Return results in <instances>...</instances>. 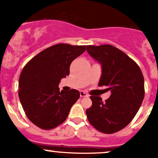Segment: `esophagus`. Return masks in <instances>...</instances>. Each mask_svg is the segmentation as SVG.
<instances>
[{
	"label": "esophagus",
	"instance_id": "1",
	"mask_svg": "<svg viewBox=\"0 0 158 158\" xmlns=\"http://www.w3.org/2000/svg\"><path fill=\"white\" fill-rule=\"evenodd\" d=\"M80 96H81V97H88V96H89V95H88L86 93H85V92L81 91L80 92Z\"/></svg>",
	"mask_w": 158,
	"mask_h": 158
}]
</instances>
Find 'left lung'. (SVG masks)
Listing matches in <instances>:
<instances>
[{"label":"left lung","instance_id":"left-lung-1","mask_svg":"<svg viewBox=\"0 0 158 158\" xmlns=\"http://www.w3.org/2000/svg\"><path fill=\"white\" fill-rule=\"evenodd\" d=\"M87 52L101 65L99 86H107L111 93L105 102L90 96L88 120L102 133H115L127 126L139 111L145 96L144 77L136 62L113 46H87Z\"/></svg>","mask_w":158,"mask_h":158}]
</instances>
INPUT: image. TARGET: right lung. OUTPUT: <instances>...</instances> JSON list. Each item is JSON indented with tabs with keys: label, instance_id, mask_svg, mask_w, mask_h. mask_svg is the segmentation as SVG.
I'll return each mask as SVG.
<instances>
[{
	"label": "right lung",
	"instance_id": "1",
	"mask_svg": "<svg viewBox=\"0 0 158 158\" xmlns=\"http://www.w3.org/2000/svg\"><path fill=\"white\" fill-rule=\"evenodd\" d=\"M86 46L56 44L45 49L27 62L19 79V97L29 120L43 130H51L66 119L80 97L76 89L60 92L61 79L69 74L71 62Z\"/></svg>",
	"mask_w": 158,
	"mask_h": 158
}]
</instances>
